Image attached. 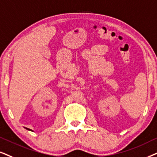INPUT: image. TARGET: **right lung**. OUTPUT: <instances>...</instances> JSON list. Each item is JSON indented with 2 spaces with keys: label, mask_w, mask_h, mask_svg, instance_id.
I'll return each instance as SVG.
<instances>
[{
  "label": "right lung",
  "mask_w": 157,
  "mask_h": 157,
  "mask_svg": "<svg viewBox=\"0 0 157 157\" xmlns=\"http://www.w3.org/2000/svg\"><path fill=\"white\" fill-rule=\"evenodd\" d=\"M26 129H27V130H29V131H33L32 130H31V129H29V128H26Z\"/></svg>",
  "instance_id": "right-lung-1"
}]
</instances>
